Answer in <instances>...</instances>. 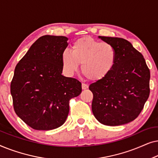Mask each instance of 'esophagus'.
Wrapping results in <instances>:
<instances>
[{
  "mask_svg": "<svg viewBox=\"0 0 158 158\" xmlns=\"http://www.w3.org/2000/svg\"><path fill=\"white\" fill-rule=\"evenodd\" d=\"M87 88H88V85H87V84L85 83H82V89L85 90L87 89Z\"/></svg>",
  "mask_w": 158,
  "mask_h": 158,
  "instance_id": "34e87169",
  "label": "esophagus"
}]
</instances>
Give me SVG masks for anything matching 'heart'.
Wrapping results in <instances>:
<instances>
[{"mask_svg":"<svg viewBox=\"0 0 158 158\" xmlns=\"http://www.w3.org/2000/svg\"><path fill=\"white\" fill-rule=\"evenodd\" d=\"M62 64L68 74H73L81 64V71L86 78L99 81L111 73L115 65L116 51L113 45L101 42L90 36L77 39L73 43L71 52L62 54Z\"/></svg>","mask_w":158,"mask_h":158,"instance_id":"1","label":"heart"}]
</instances>
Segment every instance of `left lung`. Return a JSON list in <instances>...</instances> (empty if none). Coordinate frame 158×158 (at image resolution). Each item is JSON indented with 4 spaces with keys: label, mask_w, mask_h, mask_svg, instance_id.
Returning <instances> with one entry per match:
<instances>
[{
    "label": "left lung",
    "mask_w": 158,
    "mask_h": 158,
    "mask_svg": "<svg viewBox=\"0 0 158 158\" xmlns=\"http://www.w3.org/2000/svg\"><path fill=\"white\" fill-rule=\"evenodd\" d=\"M116 51L115 65L104 78L90 84L94 94L92 111L107 126H118L135 120L150 95V69L141 53L124 39L99 36Z\"/></svg>",
    "instance_id": "left-lung-1"
}]
</instances>
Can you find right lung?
I'll return each mask as SVG.
<instances>
[{
    "label": "right lung",
    "instance_id": "add662e5",
    "mask_svg": "<svg viewBox=\"0 0 158 158\" xmlns=\"http://www.w3.org/2000/svg\"><path fill=\"white\" fill-rule=\"evenodd\" d=\"M63 36H42L16 64L10 83L16 114L32 129L51 130L68 117L71 98L79 96L81 83L62 75Z\"/></svg>",
    "mask_w": 158,
    "mask_h": 158
}]
</instances>
